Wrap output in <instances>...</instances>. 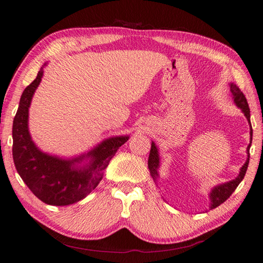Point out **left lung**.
Wrapping results in <instances>:
<instances>
[{
    "mask_svg": "<svg viewBox=\"0 0 263 263\" xmlns=\"http://www.w3.org/2000/svg\"><path fill=\"white\" fill-rule=\"evenodd\" d=\"M230 92L233 94V99L235 104H236L238 108L243 111L244 116L246 117V119L249 120L250 122V126H251V121H250V108H249V104H248V101L245 99V95L240 92V89L236 86L235 84H230ZM250 135H251V141H252V135H253V130H252V127H251V132H250ZM251 143L249 144L248 146V160H246V162L244 163V165L242 168H240L239 171V175L236 177V178L228 181V183H224V184H220L216 187H213L211 193H210V200H211V209H214L219 206L220 204L226 201L228 197L233 194L235 192V190L237 189V186L239 185L240 181L243 180L244 176L246 174V170H248L249 167V161H250V146H251ZM148 169H149V174H151L153 180L155 181L157 180V177H158V168L160 165V158H159V153H158V148L155 146L154 142H152L151 144V151H149V155H148Z\"/></svg>",
    "mask_w": 263,
    "mask_h": 263,
    "instance_id": "1",
    "label": "left lung"
}]
</instances>
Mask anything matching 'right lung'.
<instances>
[{
	"mask_svg": "<svg viewBox=\"0 0 263 263\" xmlns=\"http://www.w3.org/2000/svg\"><path fill=\"white\" fill-rule=\"evenodd\" d=\"M45 66V64H44ZM43 77V68L24 90L12 126V155L18 174L34 195L50 205H69L86 197L103 178V170L128 136L105 139L98 146L71 160L43 153L31 141L28 130V110ZM85 157L90 162L78 164Z\"/></svg>",
	"mask_w": 263,
	"mask_h": 263,
	"instance_id": "right-lung-1",
	"label": "right lung"
}]
</instances>
